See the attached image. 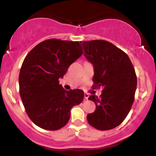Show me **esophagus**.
<instances>
[{
  "label": "esophagus",
  "instance_id": "34e87169",
  "mask_svg": "<svg viewBox=\"0 0 156 156\" xmlns=\"http://www.w3.org/2000/svg\"><path fill=\"white\" fill-rule=\"evenodd\" d=\"M89 94L88 93H84V100H85V101H87V100H88V98H89Z\"/></svg>",
  "mask_w": 156,
  "mask_h": 156
}]
</instances>
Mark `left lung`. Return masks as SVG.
Returning <instances> with one entry per match:
<instances>
[{"instance_id": "obj_1", "label": "left lung", "mask_w": 156, "mask_h": 156, "mask_svg": "<svg viewBox=\"0 0 156 156\" xmlns=\"http://www.w3.org/2000/svg\"><path fill=\"white\" fill-rule=\"evenodd\" d=\"M83 54L94 66L93 87L103 88L100 98L89 96L96 109L87 115L89 124L107 130L124 121L134 101L137 78L128 55L105 40L80 42Z\"/></svg>"}]
</instances>
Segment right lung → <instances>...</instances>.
Returning <instances> with one entry per match:
<instances>
[{"mask_svg": "<svg viewBox=\"0 0 156 156\" xmlns=\"http://www.w3.org/2000/svg\"><path fill=\"white\" fill-rule=\"evenodd\" d=\"M82 53L78 42L50 39L36 45L25 58L19 75L20 94L28 117L39 128H63L71 108L83 101V91H67L58 81Z\"/></svg>", "mask_w": 156, "mask_h": 156, "instance_id": "add662e5", "label": "right lung"}]
</instances>
